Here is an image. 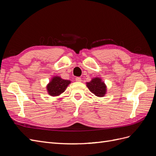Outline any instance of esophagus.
<instances>
[{
  "instance_id": "34e87169",
  "label": "esophagus",
  "mask_w": 156,
  "mask_h": 156,
  "mask_svg": "<svg viewBox=\"0 0 156 156\" xmlns=\"http://www.w3.org/2000/svg\"><path fill=\"white\" fill-rule=\"evenodd\" d=\"M75 81H76L77 82H81V78L79 77H77L75 78Z\"/></svg>"
}]
</instances>
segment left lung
<instances>
[{
	"instance_id": "obj_1",
	"label": "left lung",
	"mask_w": 156,
	"mask_h": 156,
	"mask_svg": "<svg viewBox=\"0 0 156 156\" xmlns=\"http://www.w3.org/2000/svg\"><path fill=\"white\" fill-rule=\"evenodd\" d=\"M87 87L91 92L98 97H103L106 93V86L100 78H94L92 81L87 83Z\"/></svg>"
}]
</instances>
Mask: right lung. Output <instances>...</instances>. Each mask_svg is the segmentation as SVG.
<instances>
[{"mask_svg": "<svg viewBox=\"0 0 156 156\" xmlns=\"http://www.w3.org/2000/svg\"><path fill=\"white\" fill-rule=\"evenodd\" d=\"M70 83V81L68 80H64L59 77H55L52 79L51 81H50L47 87L48 93L50 96H59L60 94L65 91L66 88Z\"/></svg>", "mask_w": 156, "mask_h": 156, "instance_id": "obj_1", "label": "right lung"}]
</instances>
